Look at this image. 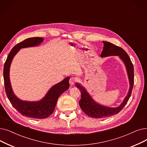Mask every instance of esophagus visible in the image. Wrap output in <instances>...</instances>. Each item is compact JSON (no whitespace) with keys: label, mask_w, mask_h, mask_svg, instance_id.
Wrapping results in <instances>:
<instances>
[{"label":"esophagus","mask_w":147,"mask_h":147,"mask_svg":"<svg viewBox=\"0 0 147 147\" xmlns=\"http://www.w3.org/2000/svg\"><path fill=\"white\" fill-rule=\"evenodd\" d=\"M76 81V78H74V77H71V78L69 79V83L70 85H71V86H72V85H73L75 84Z\"/></svg>","instance_id":"esophagus-1"}]
</instances>
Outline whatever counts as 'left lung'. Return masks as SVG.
<instances>
[{
  "instance_id": "8db88e82",
  "label": "left lung",
  "mask_w": 147,
  "mask_h": 147,
  "mask_svg": "<svg viewBox=\"0 0 147 147\" xmlns=\"http://www.w3.org/2000/svg\"><path fill=\"white\" fill-rule=\"evenodd\" d=\"M103 42L104 44V47L101 54V57L104 58V57L110 56H118L119 57V58L124 62L125 65L129 80L130 88L128 94L126 95L122 103L117 107H109L101 105L95 102L86 91L85 88L78 83H76V86L80 89L82 94L81 99L79 103L80 107L88 116L95 118H106L118 113L123 109L130 98L134 84L133 65L125 51L121 47L114 45L111 42L107 41H103Z\"/></svg>"
}]
</instances>
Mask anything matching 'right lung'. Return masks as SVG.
<instances>
[{
	"instance_id": "add662e5",
	"label": "right lung",
	"mask_w": 147,
	"mask_h": 147,
	"mask_svg": "<svg viewBox=\"0 0 147 147\" xmlns=\"http://www.w3.org/2000/svg\"><path fill=\"white\" fill-rule=\"evenodd\" d=\"M42 37H33L19 42L12 49L6 59L3 67L4 85L6 95L15 109L23 116L35 118L44 119L52 114L60 95L69 88V78L67 77L51 88L45 97L38 101H23L14 94L11 87L9 79V69L11 62L14 56L22 48L38 46L43 41Z\"/></svg>"
}]
</instances>
